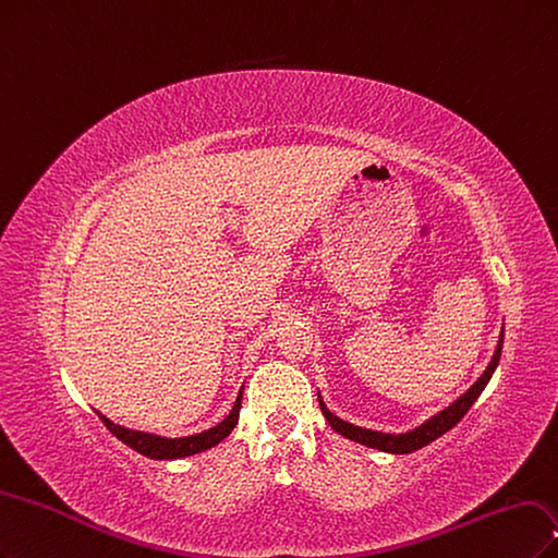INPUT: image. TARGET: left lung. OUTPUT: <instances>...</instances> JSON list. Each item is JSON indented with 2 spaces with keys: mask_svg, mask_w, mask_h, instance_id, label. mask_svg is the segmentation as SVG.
<instances>
[{
  "mask_svg": "<svg viewBox=\"0 0 558 558\" xmlns=\"http://www.w3.org/2000/svg\"><path fill=\"white\" fill-rule=\"evenodd\" d=\"M500 352H502V331L498 336V345L494 350V356L489 366L484 368V373L477 377V383L463 393V397H459L454 403H449L447 408H442L438 415L428 417L424 424L415 426L412 430H405V434H383V430H373V428H362V426H354L350 422H343L340 417H336L333 412L325 405V401H322V397L317 393V401H319V408H322V415L327 417L329 426L336 430V434L345 436L359 445H366V447H373V449H380V452H389V454H410L415 452V449H422L426 447L428 442H434L436 438H440L442 434H447L449 428L457 426L461 422V417L465 415V412L471 410V405L480 399V393L484 391V387L489 385L492 375L500 362Z\"/></svg>",
  "mask_w": 558,
  "mask_h": 558,
  "instance_id": "8db88e82",
  "label": "left lung"
}]
</instances>
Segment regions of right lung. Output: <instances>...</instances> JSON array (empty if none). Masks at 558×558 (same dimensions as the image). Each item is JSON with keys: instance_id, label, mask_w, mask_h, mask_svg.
<instances>
[{"instance_id": "1", "label": "right lung", "mask_w": 558, "mask_h": 558, "mask_svg": "<svg viewBox=\"0 0 558 558\" xmlns=\"http://www.w3.org/2000/svg\"><path fill=\"white\" fill-rule=\"evenodd\" d=\"M241 399H243V389L239 391L236 403H233L231 412L220 424H215L213 428L202 430V434L183 436V438H165V436L148 434V430H134V428H128V426H120V424L111 422L109 417H104L99 410H95V412L99 415V420L106 424V428H109L118 440H122L124 445L132 447L134 452L148 457V459H157V461H171V459H183V457L206 452V449L222 442L231 434L233 426L239 424Z\"/></svg>"}]
</instances>
